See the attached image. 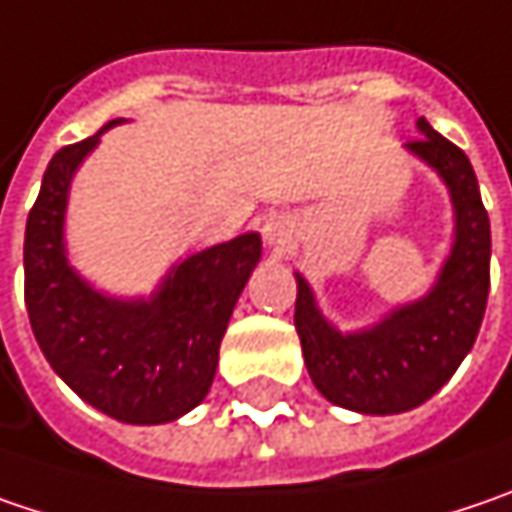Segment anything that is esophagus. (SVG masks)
<instances>
[{
	"label": "esophagus",
	"instance_id": "1",
	"mask_svg": "<svg viewBox=\"0 0 512 512\" xmlns=\"http://www.w3.org/2000/svg\"><path fill=\"white\" fill-rule=\"evenodd\" d=\"M263 240L278 249V252H289L292 243H295V231H292V223L286 217H269L266 226H263Z\"/></svg>",
	"mask_w": 512,
	"mask_h": 512
}]
</instances>
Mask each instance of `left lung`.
I'll return each mask as SVG.
<instances>
[{
  "instance_id": "obj_1",
  "label": "left lung",
  "mask_w": 512,
  "mask_h": 512,
  "mask_svg": "<svg viewBox=\"0 0 512 512\" xmlns=\"http://www.w3.org/2000/svg\"><path fill=\"white\" fill-rule=\"evenodd\" d=\"M406 153L432 167L452 202V246L435 284L371 327L339 330L321 313L310 281L295 272V330L310 379L333 406L356 414H403L452 379L475 345L490 292V217L464 150L417 118Z\"/></svg>"
}]
</instances>
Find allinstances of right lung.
Listing matches in <instances>:
<instances>
[{"instance_id":"obj_1","label":"right lung","mask_w":512,"mask_h":512,"mask_svg":"<svg viewBox=\"0 0 512 512\" xmlns=\"http://www.w3.org/2000/svg\"><path fill=\"white\" fill-rule=\"evenodd\" d=\"M118 124L124 118L48 162L25 226V307L48 365L83 403L121 423L159 426L208 397L228 318L263 243L246 231L182 257L147 298H118L86 281L66 249L69 191L77 167Z\"/></svg>"}]
</instances>
